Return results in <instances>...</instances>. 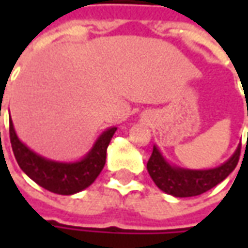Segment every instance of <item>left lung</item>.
<instances>
[{
	"label": "left lung",
	"instance_id": "8db88e82",
	"mask_svg": "<svg viewBox=\"0 0 248 248\" xmlns=\"http://www.w3.org/2000/svg\"><path fill=\"white\" fill-rule=\"evenodd\" d=\"M240 157V145L224 164L208 170H189L172 166L155 145L148 161V172L158 189L175 197H193L221 184L233 171Z\"/></svg>",
	"mask_w": 248,
	"mask_h": 248
}]
</instances>
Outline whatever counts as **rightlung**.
<instances>
[{
  "mask_svg": "<svg viewBox=\"0 0 248 248\" xmlns=\"http://www.w3.org/2000/svg\"><path fill=\"white\" fill-rule=\"evenodd\" d=\"M116 127L100 134L91 150L77 161H55L37 155L17 138L12 120H9V138L15 158L26 175L35 184L56 195H74L93 184L106 163V150Z\"/></svg>",
  "mask_w": 248,
  "mask_h": 248,
  "instance_id": "right-lung-1",
  "label": "right lung"
}]
</instances>
